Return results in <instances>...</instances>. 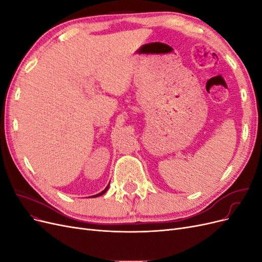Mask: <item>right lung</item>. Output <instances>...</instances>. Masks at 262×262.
Masks as SVG:
<instances>
[{
	"mask_svg": "<svg viewBox=\"0 0 262 262\" xmlns=\"http://www.w3.org/2000/svg\"><path fill=\"white\" fill-rule=\"evenodd\" d=\"M108 188H109V185L104 189V190H102V191L101 192H99V193H97V194H95V195H93V196H91V198H96V196H99V195H102V194H104V193H106V191H107V190H108Z\"/></svg>",
	"mask_w": 262,
	"mask_h": 262,
	"instance_id": "add662e5",
	"label": "right lung"
}]
</instances>
